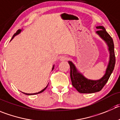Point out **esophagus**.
<instances>
[{"mask_svg":"<svg viewBox=\"0 0 120 120\" xmlns=\"http://www.w3.org/2000/svg\"><path fill=\"white\" fill-rule=\"evenodd\" d=\"M68 59V56H62L61 57V58H60V61H66V60H67Z\"/></svg>","mask_w":120,"mask_h":120,"instance_id":"34e87169","label":"esophagus"}]
</instances>
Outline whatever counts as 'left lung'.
Returning a JSON list of instances; mask_svg holds the SVG:
<instances>
[{
  "label": "left lung",
  "instance_id": "left-lung-1",
  "mask_svg": "<svg viewBox=\"0 0 120 120\" xmlns=\"http://www.w3.org/2000/svg\"><path fill=\"white\" fill-rule=\"evenodd\" d=\"M98 31L96 33L107 43L109 52V60L105 73L102 78L98 80H90L86 78L79 72L71 61H69L70 67V78L73 86L79 92L82 94H92L99 92L108 82L112 73L116 63V57L114 52V45L112 38L102 26H96Z\"/></svg>",
  "mask_w": 120,
  "mask_h": 120
}]
</instances>
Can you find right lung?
Returning <instances> with one entry per match:
<instances>
[{
  "label": "right lung",
  "mask_w": 120,
  "mask_h": 120,
  "mask_svg": "<svg viewBox=\"0 0 120 120\" xmlns=\"http://www.w3.org/2000/svg\"><path fill=\"white\" fill-rule=\"evenodd\" d=\"M21 31H22V30H18V31H16V33H15V34H14V35H13V37H12V39H11V40H12V39H13V38H14V37H15V36H16V35L19 34L20 32H21ZM54 66H52V70H53V69H54ZM48 85H49V84H48ZM47 86H48V85L47 86L45 87V88L44 89H42V90H41V91L38 92L34 93V94H26V93H24V92H23V94H25V95H36V94H40V93H41V92H43V91H44V90H45V89H46V88H47Z\"/></svg>",
  "instance_id": "obj_1"
}]
</instances>
